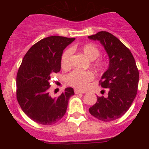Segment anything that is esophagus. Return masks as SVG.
Returning a JSON list of instances; mask_svg holds the SVG:
<instances>
[{
    "mask_svg": "<svg viewBox=\"0 0 149 149\" xmlns=\"http://www.w3.org/2000/svg\"><path fill=\"white\" fill-rule=\"evenodd\" d=\"M74 93L75 94H84V93H86V92L85 91L78 90V89H74Z\"/></svg>",
    "mask_w": 149,
    "mask_h": 149,
    "instance_id": "1",
    "label": "esophagus"
}]
</instances>
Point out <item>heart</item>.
Returning a JSON list of instances; mask_svg holds the SVG:
<instances>
[{"mask_svg":"<svg viewBox=\"0 0 149 149\" xmlns=\"http://www.w3.org/2000/svg\"><path fill=\"white\" fill-rule=\"evenodd\" d=\"M81 51L89 60L92 61V66L95 70L101 72L104 68L105 62L101 58V50L93 44H86L81 47ZM72 55V48H67L63 51L60 59L62 68H67L71 65V57ZM94 79V74L89 71H72L65 77V81L68 85L76 89H85L89 83Z\"/></svg>","mask_w":149,"mask_h":149,"instance_id":"b5f03b06","label":"heart"}]
</instances>
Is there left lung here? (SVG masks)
I'll return each instance as SVG.
<instances>
[{
  "label": "left lung",
  "instance_id": "8db88e82",
  "mask_svg": "<svg viewBox=\"0 0 149 149\" xmlns=\"http://www.w3.org/2000/svg\"><path fill=\"white\" fill-rule=\"evenodd\" d=\"M88 38L100 41L110 59L108 69L99 81L107 89L108 95L97 96L89 111L98 120H116L127 111L137 93L139 75L136 62L131 51L110 33L101 31Z\"/></svg>",
  "mask_w": 149,
  "mask_h": 149
}]
</instances>
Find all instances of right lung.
I'll list each match as a JSON object with an SVG mask.
<instances>
[{
  "mask_svg": "<svg viewBox=\"0 0 149 149\" xmlns=\"http://www.w3.org/2000/svg\"><path fill=\"white\" fill-rule=\"evenodd\" d=\"M74 39L58 36L45 38L24 56L17 73L16 98L24 113L36 123L51 125L60 120L74 94L71 87L56 98L48 93L51 76L60 71L63 50Z\"/></svg>",
  "mask_w": 149,
  "mask_h": 149,
  "instance_id": "add662e5",
  "label": "right lung"
}]
</instances>
